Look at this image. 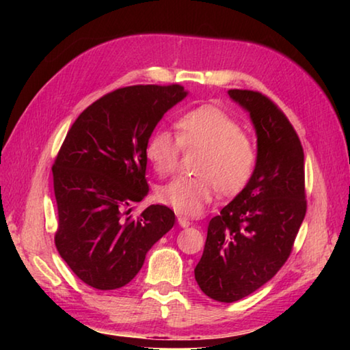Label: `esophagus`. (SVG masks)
Masks as SVG:
<instances>
[{
	"label": "esophagus",
	"instance_id": "esophagus-1",
	"mask_svg": "<svg viewBox=\"0 0 350 350\" xmlns=\"http://www.w3.org/2000/svg\"><path fill=\"white\" fill-rule=\"evenodd\" d=\"M177 222H179V225H180L182 228H187V227H189V225H191V222H189L188 219H187V217H183V216H179V217H177Z\"/></svg>",
	"mask_w": 350,
	"mask_h": 350
}]
</instances>
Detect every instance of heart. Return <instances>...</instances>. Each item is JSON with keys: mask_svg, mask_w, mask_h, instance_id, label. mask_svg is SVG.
I'll use <instances>...</instances> for the list:
<instances>
[{"mask_svg": "<svg viewBox=\"0 0 350 350\" xmlns=\"http://www.w3.org/2000/svg\"><path fill=\"white\" fill-rule=\"evenodd\" d=\"M176 137L156 129L145 144V157L157 174L176 168L182 150H200L196 173L177 176L157 188V199L180 215L196 216L216 193L234 194L252 179L256 146L238 122L221 108L204 105L182 114L174 123Z\"/></svg>", "mask_w": 350, "mask_h": 350, "instance_id": "1", "label": "heart"}]
</instances>
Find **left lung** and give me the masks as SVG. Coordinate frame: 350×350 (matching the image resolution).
Masks as SVG:
<instances>
[{
  "label": "left lung",
  "instance_id": "1",
  "mask_svg": "<svg viewBox=\"0 0 350 350\" xmlns=\"http://www.w3.org/2000/svg\"><path fill=\"white\" fill-rule=\"evenodd\" d=\"M258 137L252 179L208 224L204 254L194 269L202 292L234 303L270 281L286 264L304 221V151L286 114L256 91L230 90Z\"/></svg>",
  "mask_w": 350,
  "mask_h": 350
}]
</instances>
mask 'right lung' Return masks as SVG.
Listing matches in <instances>:
<instances>
[{
	"mask_svg": "<svg viewBox=\"0 0 350 350\" xmlns=\"http://www.w3.org/2000/svg\"><path fill=\"white\" fill-rule=\"evenodd\" d=\"M187 94L180 85L120 88L88 106L68 131L52 167L55 247L88 286H126L148 250L173 228L168 206L150 205L139 217L131 210L150 189L146 140Z\"/></svg>",
	"mask_w": 350,
	"mask_h": 350,
	"instance_id": "right-lung-1",
	"label": "right lung"
}]
</instances>
